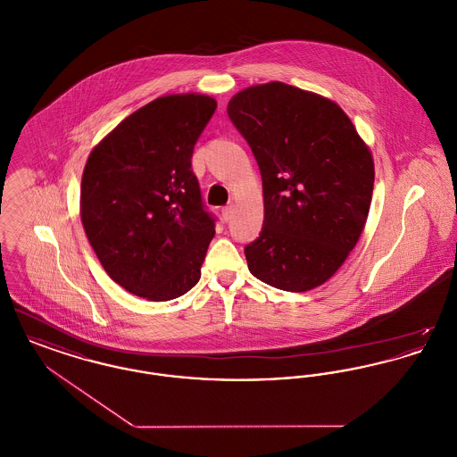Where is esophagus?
<instances>
[{
	"instance_id": "1",
	"label": "esophagus",
	"mask_w": 457,
	"mask_h": 457,
	"mask_svg": "<svg viewBox=\"0 0 457 457\" xmlns=\"http://www.w3.org/2000/svg\"><path fill=\"white\" fill-rule=\"evenodd\" d=\"M233 211H235V204H229V205H226V207L222 209V218L226 219V220H229L231 216H233Z\"/></svg>"
}]
</instances>
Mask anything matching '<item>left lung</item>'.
<instances>
[{"mask_svg":"<svg viewBox=\"0 0 457 457\" xmlns=\"http://www.w3.org/2000/svg\"><path fill=\"white\" fill-rule=\"evenodd\" d=\"M228 114L262 174L263 228L245 248L250 272L291 293L322 286L367 224L369 145L334 101L283 82L239 90Z\"/></svg>","mask_w":457,"mask_h":457,"instance_id":"left-lung-1","label":"left lung"}]
</instances>
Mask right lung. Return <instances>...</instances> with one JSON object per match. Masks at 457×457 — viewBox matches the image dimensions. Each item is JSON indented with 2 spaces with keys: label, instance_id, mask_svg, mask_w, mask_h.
Wrapping results in <instances>:
<instances>
[{
  "label": "right lung",
  "instance_id": "add662e5",
  "mask_svg": "<svg viewBox=\"0 0 457 457\" xmlns=\"http://www.w3.org/2000/svg\"><path fill=\"white\" fill-rule=\"evenodd\" d=\"M218 103L170 94L137 109L92 149L80 188V219L109 278L149 302L190 291L214 219L202 205L192 154Z\"/></svg>",
  "mask_w": 457,
  "mask_h": 457
}]
</instances>
